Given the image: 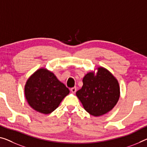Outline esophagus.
<instances>
[{
	"instance_id": "34e87169",
	"label": "esophagus",
	"mask_w": 147,
	"mask_h": 147,
	"mask_svg": "<svg viewBox=\"0 0 147 147\" xmlns=\"http://www.w3.org/2000/svg\"><path fill=\"white\" fill-rule=\"evenodd\" d=\"M70 91H71V92H72V93H75V92H76V91H77V88H76V87H72V88H71Z\"/></svg>"
}]
</instances>
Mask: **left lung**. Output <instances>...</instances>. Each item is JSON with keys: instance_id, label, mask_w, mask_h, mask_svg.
Returning <instances> with one entry per match:
<instances>
[{"instance_id": "1", "label": "left lung", "mask_w": 147, "mask_h": 147, "mask_svg": "<svg viewBox=\"0 0 147 147\" xmlns=\"http://www.w3.org/2000/svg\"><path fill=\"white\" fill-rule=\"evenodd\" d=\"M96 75L89 72L83 79V86L76 95L90 114L100 116L115 107L119 98V86L114 76L102 67Z\"/></svg>"}]
</instances>
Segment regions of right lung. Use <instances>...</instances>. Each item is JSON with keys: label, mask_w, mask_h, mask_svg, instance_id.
<instances>
[{"label": "right lung", "mask_w": 147, "mask_h": 147, "mask_svg": "<svg viewBox=\"0 0 147 147\" xmlns=\"http://www.w3.org/2000/svg\"><path fill=\"white\" fill-rule=\"evenodd\" d=\"M69 93L53 72L40 68L31 76L25 85V96L29 106L45 114L53 112Z\"/></svg>", "instance_id": "right-lung-1"}]
</instances>
